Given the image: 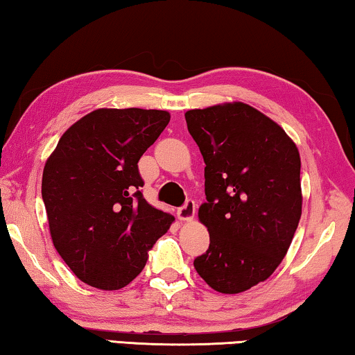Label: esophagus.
<instances>
[{"instance_id": "34e87169", "label": "esophagus", "mask_w": 355, "mask_h": 355, "mask_svg": "<svg viewBox=\"0 0 355 355\" xmlns=\"http://www.w3.org/2000/svg\"><path fill=\"white\" fill-rule=\"evenodd\" d=\"M195 211H196V205L193 200H187L185 203L181 206V208L178 209V217L181 220H190L193 219L195 216Z\"/></svg>"}]
</instances>
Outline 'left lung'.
Listing matches in <instances>:
<instances>
[{
	"label": "left lung",
	"instance_id": "1",
	"mask_svg": "<svg viewBox=\"0 0 355 355\" xmlns=\"http://www.w3.org/2000/svg\"><path fill=\"white\" fill-rule=\"evenodd\" d=\"M205 166L200 220L209 249L193 260L214 291L239 293L268 279L302 217L300 154L284 130L244 103L185 112Z\"/></svg>",
	"mask_w": 355,
	"mask_h": 355
}]
</instances>
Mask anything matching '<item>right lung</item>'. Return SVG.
Returning <instances> with one entry per match:
<instances>
[{
	"label": "right lung",
	"mask_w": 355,
	"mask_h": 355,
	"mask_svg": "<svg viewBox=\"0 0 355 355\" xmlns=\"http://www.w3.org/2000/svg\"><path fill=\"white\" fill-rule=\"evenodd\" d=\"M170 122L157 109H96L64 132L42 173L52 241L92 287L117 291L143 271L174 217L144 200L141 155Z\"/></svg>",
	"instance_id": "add662e5"
}]
</instances>
